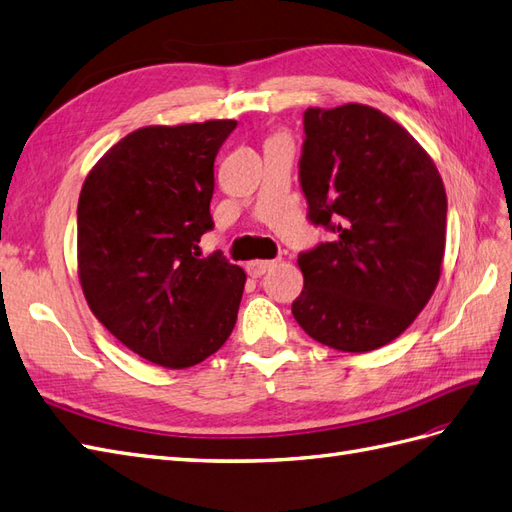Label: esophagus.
Listing matches in <instances>:
<instances>
[{
  "instance_id": "1",
  "label": "esophagus",
  "mask_w": 512,
  "mask_h": 512,
  "mask_svg": "<svg viewBox=\"0 0 512 512\" xmlns=\"http://www.w3.org/2000/svg\"><path fill=\"white\" fill-rule=\"evenodd\" d=\"M274 266V261H268V259H257V261H248L246 264V272L251 274L253 279L257 277H264V274Z\"/></svg>"
}]
</instances>
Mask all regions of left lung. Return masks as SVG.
I'll return each instance as SVG.
<instances>
[{
	"label": "left lung",
	"instance_id": "1",
	"mask_svg": "<svg viewBox=\"0 0 512 512\" xmlns=\"http://www.w3.org/2000/svg\"><path fill=\"white\" fill-rule=\"evenodd\" d=\"M303 125L307 218L333 235L298 255L305 287L292 313L316 342L370 352L409 329L435 292L443 181L409 131L374 108H309Z\"/></svg>",
	"mask_w": 512,
	"mask_h": 512
}]
</instances>
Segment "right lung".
Wrapping results in <instances>:
<instances>
[{
    "instance_id": "1",
    "label": "right lung",
    "mask_w": 512,
    "mask_h": 512,
    "mask_svg": "<svg viewBox=\"0 0 512 512\" xmlns=\"http://www.w3.org/2000/svg\"><path fill=\"white\" fill-rule=\"evenodd\" d=\"M235 121L142 127L90 170L77 203V266L97 320L136 355L181 370L227 342L246 274L214 229V162Z\"/></svg>"
}]
</instances>
